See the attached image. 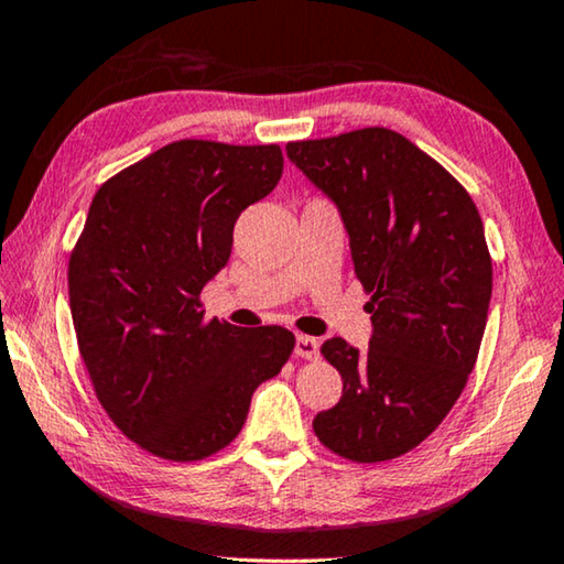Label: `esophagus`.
<instances>
[{
  "label": "esophagus",
  "instance_id": "34e87169",
  "mask_svg": "<svg viewBox=\"0 0 564 564\" xmlns=\"http://www.w3.org/2000/svg\"><path fill=\"white\" fill-rule=\"evenodd\" d=\"M317 350H321V340L313 338V336H297V343H295V354L300 358H317Z\"/></svg>",
  "mask_w": 564,
  "mask_h": 564
}]
</instances>
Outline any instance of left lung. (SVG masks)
<instances>
[{
	"label": "left lung",
	"mask_w": 564,
	"mask_h": 564,
	"mask_svg": "<svg viewBox=\"0 0 564 564\" xmlns=\"http://www.w3.org/2000/svg\"><path fill=\"white\" fill-rule=\"evenodd\" d=\"M288 158L338 206L371 295L369 350L323 343L343 394L313 430L340 458H399L437 430L476 366L494 288L484 221L468 191L391 129L290 142Z\"/></svg>",
	"instance_id": "left-lung-1"
}]
</instances>
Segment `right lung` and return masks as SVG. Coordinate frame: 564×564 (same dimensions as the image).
<instances>
[{
    "mask_svg": "<svg viewBox=\"0 0 564 564\" xmlns=\"http://www.w3.org/2000/svg\"><path fill=\"white\" fill-rule=\"evenodd\" d=\"M276 144L181 140L96 191L68 262L73 328L94 391L124 435L191 463L231 443L251 394L295 348L280 325L206 321L243 208L282 177Z\"/></svg>",
    "mask_w": 564,
    "mask_h": 564,
    "instance_id": "1",
    "label": "right lung"
}]
</instances>
